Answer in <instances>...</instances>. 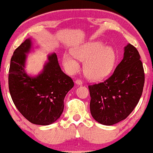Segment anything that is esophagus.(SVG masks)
<instances>
[{"mask_svg":"<svg viewBox=\"0 0 153 153\" xmlns=\"http://www.w3.org/2000/svg\"><path fill=\"white\" fill-rule=\"evenodd\" d=\"M75 83H76L77 85H82L83 84L82 81L81 79H76V81H75Z\"/></svg>","mask_w":153,"mask_h":153,"instance_id":"34e87169","label":"esophagus"}]
</instances>
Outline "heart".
<instances>
[{
  "label": "heart",
  "instance_id": "heart-1",
  "mask_svg": "<svg viewBox=\"0 0 153 153\" xmlns=\"http://www.w3.org/2000/svg\"><path fill=\"white\" fill-rule=\"evenodd\" d=\"M85 62L84 72L91 80H100L112 71L117 60L116 51L111 46H104L101 42H90L78 48L71 54L64 53L63 63L68 73L73 74L79 70L78 60Z\"/></svg>",
  "mask_w": 153,
  "mask_h": 153
}]
</instances>
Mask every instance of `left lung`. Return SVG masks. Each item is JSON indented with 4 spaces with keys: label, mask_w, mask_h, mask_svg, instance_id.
I'll use <instances>...</instances> for the list:
<instances>
[{
    "label": "left lung",
    "mask_w": 153,
    "mask_h": 153,
    "mask_svg": "<svg viewBox=\"0 0 153 153\" xmlns=\"http://www.w3.org/2000/svg\"><path fill=\"white\" fill-rule=\"evenodd\" d=\"M144 72L140 55L128 44L122 61L114 73L103 82L89 85L90 113L105 126H112L126 119L132 112L142 96Z\"/></svg>",
    "instance_id": "1"
}]
</instances>
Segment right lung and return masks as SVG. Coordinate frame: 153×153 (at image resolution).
<instances>
[{
	"instance_id": "right-lung-1",
	"label": "right lung",
	"mask_w": 153,
	"mask_h": 153,
	"mask_svg": "<svg viewBox=\"0 0 153 153\" xmlns=\"http://www.w3.org/2000/svg\"><path fill=\"white\" fill-rule=\"evenodd\" d=\"M31 44L30 39H26L11 57L9 92L17 109L29 122L47 126L63 113L64 98L74 87V82L61 70L55 53L49 55L42 73L29 76L24 68L25 54L30 51Z\"/></svg>"
}]
</instances>
